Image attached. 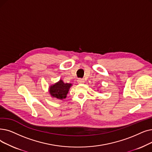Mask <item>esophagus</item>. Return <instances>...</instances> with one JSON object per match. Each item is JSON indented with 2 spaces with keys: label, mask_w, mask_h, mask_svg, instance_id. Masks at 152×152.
Segmentation results:
<instances>
[{
  "label": "esophagus",
  "mask_w": 152,
  "mask_h": 152,
  "mask_svg": "<svg viewBox=\"0 0 152 152\" xmlns=\"http://www.w3.org/2000/svg\"><path fill=\"white\" fill-rule=\"evenodd\" d=\"M84 82H85V81H84V80H83V79H78L77 80V83L79 84H83Z\"/></svg>",
  "instance_id": "1"
}]
</instances>
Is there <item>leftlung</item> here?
<instances>
[{"label": "left lung", "instance_id": "obj_1", "mask_svg": "<svg viewBox=\"0 0 152 152\" xmlns=\"http://www.w3.org/2000/svg\"><path fill=\"white\" fill-rule=\"evenodd\" d=\"M100 92H101V91H100Z\"/></svg>", "mask_w": 152, "mask_h": 152}]
</instances>
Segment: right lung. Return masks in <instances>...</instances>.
<instances>
[{
  "mask_svg": "<svg viewBox=\"0 0 152 152\" xmlns=\"http://www.w3.org/2000/svg\"><path fill=\"white\" fill-rule=\"evenodd\" d=\"M71 83H64L62 80H60L56 83L49 87V93L52 98L59 100H63L67 97V94L72 86Z\"/></svg>",
  "mask_w": 152,
  "mask_h": 152,
  "instance_id": "right-lung-1",
  "label": "right lung"
}]
</instances>
